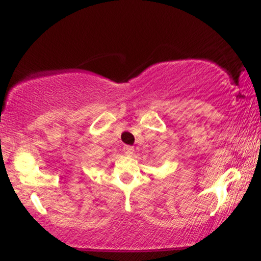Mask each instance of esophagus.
Here are the masks:
<instances>
[{
    "instance_id": "obj_1",
    "label": "esophagus",
    "mask_w": 261,
    "mask_h": 261,
    "mask_svg": "<svg viewBox=\"0 0 261 261\" xmlns=\"http://www.w3.org/2000/svg\"><path fill=\"white\" fill-rule=\"evenodd\" d=\"M134 152H135L134 147H127V146H126V147H124V153L128 155V157H130V155H133Z\"/></svg>"
}]
</instances>
